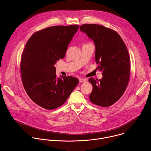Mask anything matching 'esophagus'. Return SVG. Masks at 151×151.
I'll use <instances>...</instances> for the list:
<instances>
[{"label":"esophagus","mask_w":151,"mask_h":151,"mask_svg":"<svg viewBox=\"0 0 151 151\" xmlns=\"http://www.w3.org/2000/svg\"><path fill=\"white\" fill-rule=\"evenodd\" d=\"M86 81V79H85V78H79V81L80 82H85Z\"/></svg>","instance_id":"obj_1"}]
</instances>
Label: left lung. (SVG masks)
Wrapping results in <instances>:
<instances>
[{
	"mask_svg": "<svg viewBox=\"0 0 151 151\" xmlns=\"http://www.w3.org/2000/svg\"><path fill=\"white\" fill-rule=\"evenodd\" d=\"M80 29L93 41L97 68L103 76L100 80L88 79L93 86L90 100L98 106H109L122 96L128 85L130 57L127 47L116 32L102 25L83 24Z\"/></svg>",
	"mask_w": 151,
	"mask_h": 151,
	"instance_id": "obj_1",
	"label": "left lung"
}]
</instances>
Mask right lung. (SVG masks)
I'll list each match as a JSON object with an SVG mask.
<instances>
[{
    "label": "right lung",
    "instance_id": "1",
    "mask_svg": "<svg viewBox=\"0 0 151 151\" xmlns=\"http://www.w3.org/2000/svg\"><path fill=\"white\" fill-rule=\"evenodd\" d=\"M78 25L52 26L34 33L27 41L21 61L25 91L35 103L53 109L63 105L78 83L71 76L56 77L55 65L65 57Z\"/></svg>",
    "mask_w": 151,
    "mask_h": 151
}]
</instances>
